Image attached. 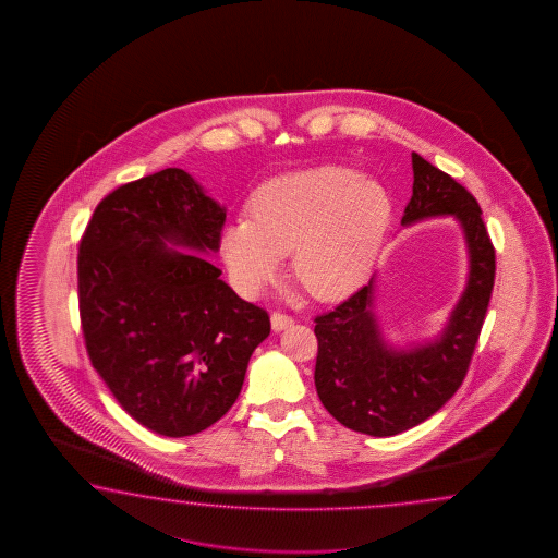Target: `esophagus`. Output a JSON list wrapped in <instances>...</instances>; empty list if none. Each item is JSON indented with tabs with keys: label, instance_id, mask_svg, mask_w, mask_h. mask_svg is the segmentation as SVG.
<instances>
[{
	"label": "esophagus",
	"instance_id": "1",
	"mask_svg": "<svg viewBox=\"0 0 558 558\" xmlns=\"http://www.w3.org/2000/svg\"><path fill=\"white\" fill-rule=\"evenodd\" d=\"M295 323L293 317H289V315H284V313H279V311H275L274 315H271V327H274V331H283L287 327H291Z\"/></svg>",
	"mask_w": 558,
	"mask_h": 558
}]
</instances>
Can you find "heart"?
Instances as JSON below:
<instances>
[{"label":"heart","instance_id":"heart-1","mask_svg":"<svg viewBox=\"0 0 558 558\" xmlns=\"http://www.w3.org/2000/svg\"><path fill=\"white\" fill-rule=\"evenodd\" d=\"M391 197L379 181L341 166L307 167L255 191L250 219L221 231V253L241 291L255 295L291 251L293 275L319 299L363 281L391 223Z\"/></svg>","mask_w":558,"mask_h":558}]
</instances>
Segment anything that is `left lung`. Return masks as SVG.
I'll return each mask as SVG.
<instances>
[{"mask_svg": "<svg viewBox=\"0 0 558 558\" xmlns=\"http://www.w3.org/2000/svg\"><path fill=\"white\" fill-rule=\"evenodd\" d=\"M413 197L403 226L452 215L463 227L469 279L447 327L435 341L395 349L373 313L375 279L315 317V387L341 425L371 437H392L435 415L459 391L471 365L495 284V247L478 203L451 175L413 154Z\"/></svg>", "mask_w": 558, "mask_h": 558, "instance_id": "obj_1", "label": "left lung"}]
</instances>
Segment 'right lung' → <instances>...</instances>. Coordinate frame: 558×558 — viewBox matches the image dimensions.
Here are the masks:
<instances>
[{
  "instance_id": "obj_1",
  "label": "right lung",
  "mask_w": 558,
  "mask_h": 558,
  "mask_svg": "<svg viewBox=\"0 0 558 558\" xmlns=\"http://www.w3.org/2000/svg\"><path fill=\"white\" fill-rule=\"evenodd\" d=\"M226 207L178 167L111 191L77 255L85 349L125 413L163 437L211 427L238 401L267 311L183 250H219Z\"/></svg>"
}]
</instances>
